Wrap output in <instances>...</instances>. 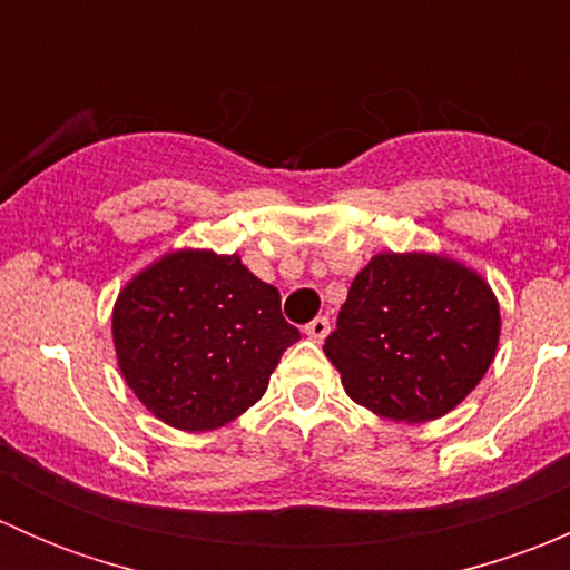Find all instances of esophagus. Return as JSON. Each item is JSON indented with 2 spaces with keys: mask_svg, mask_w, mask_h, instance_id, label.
<instances>
[{
  "mask_svg": "<svg viewBox=\"0 0 570 570\" xmlns=\"http://www.w3.org/2000/svg\"><path fill=\"white\" fill-rule=\"evenodd\" d=\"M303 331H306V336L314 338V342H322V338H325L327 333H331V322H327V317H317V320L308 322V325L303 327Z\"/></svg>",
  "mask_w": 570,
  "mask_h": 570,
  "instance_id": "esophagus-1",
  "label": "esophagus"
}]
</instances>
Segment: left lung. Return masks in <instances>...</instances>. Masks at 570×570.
I'll return each mask as SVG.
<instances>
[{
    "instance_id": "left-lung-1",
    "label": "left lung",
    "mask_w": 570,
    "mask_h": 570,
    "mask_svg": "<svg viewBox=\"0 0 570 570\" xmlns=\"http://www.w3.org/2000/svg\"><path fill=\"white\" fill-rule=\"evenodd\" d=\"M499 325L497 297L474 269L435 253H377L322 350L358 405L416 424L450 413L482 381Z\"/></svg>"
}]
</instances>
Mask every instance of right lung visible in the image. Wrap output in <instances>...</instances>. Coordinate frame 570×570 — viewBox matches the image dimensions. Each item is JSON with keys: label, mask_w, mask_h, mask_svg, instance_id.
Segmentation results:
<instances>
[{"label": "right lung", "mask_w": 570, "mask_h": 570, "mask_svg": "<svg viewBox=\"0 0 570 570\" xmlns=\"http://www.w3.org/2000/svg\"><path fill=\"white\" fill-rule=\"evenodd\" d=\"M297 338L278 289L237 253H168L137 273L112 308L126 386L154 416L187 433L223 428L262 400Z\"/></svg>", "instance_id": "obj_1"}]
</instances>
